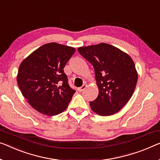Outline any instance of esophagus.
<instances>
[{"mask_svg":"<svg viewBox=\"0 0 160 160\" xmlns=\"http://www.w3.org/2000/svg\"><path fill=\"white\" fill-rule=\"evenodd\" d=\"M86 88H87V85H86V84H84V85H82V87L78 88V91H79V92H82V91H83V90H84Z\"/></svg>","mask_w":160,"mask_h":160,"instance_id":"obj_1","label":"esophagus"}]
</instances>
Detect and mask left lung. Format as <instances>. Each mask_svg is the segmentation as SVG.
<instances>
[{"mask_svg":"<svg viewBox=\"0 0 160 160\" xmlns=\"http://www.w3.org/2000/svg\"><path fill=\"white\" fill-rule=\"evenodd\" d=\"M79 53L93 66L98 95L90 102L92 111L100 116L117 113L134 92L138 73L128 54L106 43L81 47Z\"/></svg>","mask_w":160,"mask_h":160,"instance_id":"1","label":"left lung"}]
</instances>
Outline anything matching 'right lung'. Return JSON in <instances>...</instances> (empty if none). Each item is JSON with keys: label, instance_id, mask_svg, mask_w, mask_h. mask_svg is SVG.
I'll list each match as a JSON object with an SVG mask.
<instances>
[{"label": "right lung", "instance_id": "1", "mask_svg": "<svg viewBox=\"0 0 160 160\" xmlns=\"http://www.w3.org/2000/svg\"><path fill=\"white\" fill-rule=\"evenodd\" d=\"M75 52L55 42L36 49L19 66L17 83L32 108L47 116H56L68 108L75 90L68 84L64 68Z\"/></svg>", "mask_w": 160, "mask_h": 160}]
</instances>
